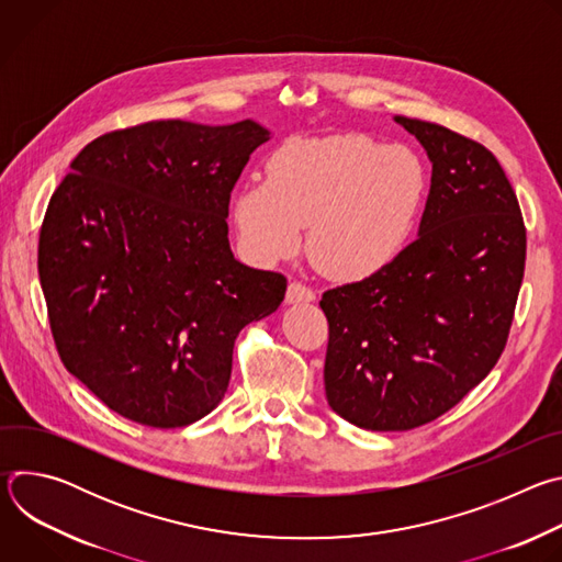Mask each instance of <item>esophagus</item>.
Instances as JSON below:
<instances>
[{
	"label": "esophagus",
	"instance_id": "1",
	"mask_svg": "<svg viewBox=\"0 0 562 562\" xmlns=\"http://www.w3.org/2000/svg\"><path fill=\"white\" fill-rule=\"evenodd\" d=\"M313 300H315V293H313V289H308L306 284H302V282H297V280H293V282L289 284V289H286V302H289V304L313 302Z\"/></svg>",
	"mask_w": 562,
	"mask_h": 562
}]
</instances>
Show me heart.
Segmentation results:
<instances>
[{
  "label": "heart",
  "instance_id": "heart-1",
  "mask_svg": "<svg viewBox=\"0 0 562 562\" xmlns=\"http://www.w3.org/2000/svg\"><path fill=\"white\" fill-rule=\"evenodd\" d=\"M429 176L416 150L360 133L284 142L265 182H247L233 211L247 245L265 260L289 258L308 226L317 267L340 280L386 269L418 224Z\"/></svg>",
  "mask_w": 562,
  "mask_h": 562
}]
</instances>
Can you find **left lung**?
<instances>
[{
	"instance_id": "1",
	"label": "left lung",
	"mask_w": 562,
	"mask_h": 562,
	"mask_svg": "<svg viewBox=\"0 0 562 562\" xmlns=\"http://www.w3.org/2000/svg\"><path fill=\"white\" fill-rule=\"evenodd\" d=\"M431 159L418 239L386 269L325 291V389L369 431H409L456 407L505 351L525 273L518 198L483 144L395 115Z\"/></svg>"
}]
</instances>
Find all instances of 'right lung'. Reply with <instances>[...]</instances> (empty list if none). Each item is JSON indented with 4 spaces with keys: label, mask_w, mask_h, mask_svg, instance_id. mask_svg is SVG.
Segmentation results:
<instances>
[{
    "label": "right lung",
    "mask_w": 562,
    "mask_h": 562,
    "mask_svg": "<svg viewBox=\"0 0 562 562\" xmlns=\"http://www.w3.org/2000/svg\"><path fill=\"white\" fill-rule=\"evenodd\" d=\"M269 139L254 120L111 131L55 189L37 269L64 367L115 414L157 429L211 414L233 345L284 300L286 278L237 262L231 191Z\"/></svg>",
    "instance_id": "add662e5"
}]
</instances>
